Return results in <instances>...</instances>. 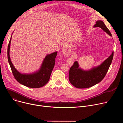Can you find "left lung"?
Masks as SVG:
<instances>
[{
  "mask_svg": "<svg viewBox=\"0 0 123 123\" xmlns=\"http://www.w3.org/2000/svg\"><path fill=\"white\" fill-rule=\"evenodd\" d=\"M94 27H100L111 36L112 34L106 26L101 20L97 21ZM114 52L100 65L89 71H84L79 68V64L75 61L70 68L69 79L70 83L77 88H88L100 82L105 77L111 65Z\"/></svg>",
  "mask_w": 123,
  "mask_h": 123,
  "instance_id": "1",
  "label": "left lung"
}]
</instances>
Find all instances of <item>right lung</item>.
<instances>
[{"label":"right lung","instance_id":"obj_1","mask_svg":"<svg viewBox=\"0 0 123 123\" xmlns=\"http://www.w3.org/2000/svg\"><path fill=\"white\" fill-rule=\"evenodd\" d=\"M11 37L7 48V57L9 65L15 79L21 84L32 88H38L44 86L49 81L50 75L55 65V58L57 52L47 55L43 62L38 71L30 74H22L19 73L13 65L9 55Z\"/></svg>","mask_w":123,"mask_h":123}]
</instances>
